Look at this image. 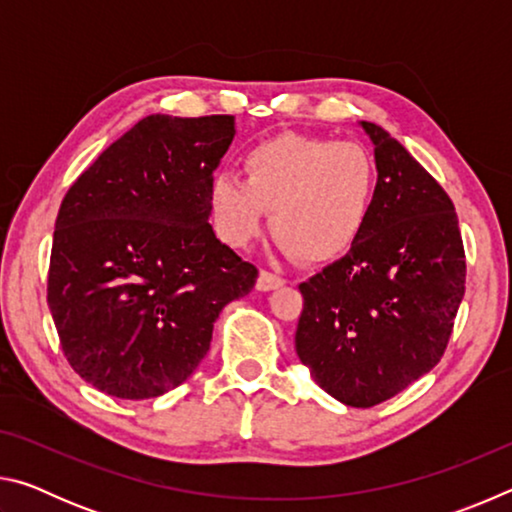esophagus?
<instances>
[{"instance_id":"esophagus-1","label":"esophagus","mask_w":512,"mask_h":512,"mask_svg":"<svg viewBox=\"0 0 512 512\" xmlns=\"http://www.w3.org/2000/svg\"><path fill=\"white\" fill-rule=\"evenodd\" d=\"M284 284V280L280 275H275L271 271H262L257 277V289L259 291H273V289H280Z\"/></svg>"}]
</instances>
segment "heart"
<instances>
[{
	"mask_svg": "<svg viewBox=\"0 0 512 512\" xmlns=\"http://www.w3.org/2000/svg\"><path fill=\"white\" fill-rule=\"evenodd\" d=\"M244 178L216 173L214 225L225 244L248 246L264 228L302 262H329L357 244L375 210L379 173L359 144L282 133L250 146Z\"/></svg>",
	"mask_w": 512,
	"mask_h": 512,
	"instance_id": "heart-1",
	"label": "heart"
}]
</instances>
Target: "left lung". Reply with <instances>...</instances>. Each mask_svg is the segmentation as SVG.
<instances>
[{"instance_id": "left-lung-1", "label": "left lung", "mask_w": 512, "mask_h": 512, "mask_svg": "<svg viewBox=\"0 0 512 512\" xmlns=\"http://www.w3.org/2000/svg\"><path fill=\"white\" fill-rule=\"evenodd\" d=\"M377 201L348 255L300 284L296 352L316 384L370 409L436 366L465 293L452 198L404 146L370 121Z\"/></svg>"}]
</instances>
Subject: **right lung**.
<instances>
[{
    "label": "right lung",
    "instance_id": "1",
    "mask_svg": "<svg viewBox=\"0 0 512 512\" xmlns=\"http://www.w3.org/2000/svg\"><path fill=\"white\" fill-rule=\"evenodd\" d=\"M232 137V115H149L65 194L47 305L69 366L101 393L149 400L183 384L221 309L253 291L257 268L207 223Z\"/></svg>",
    "mask_w": 512,
    "mask_h": 512
}]
</instances>
